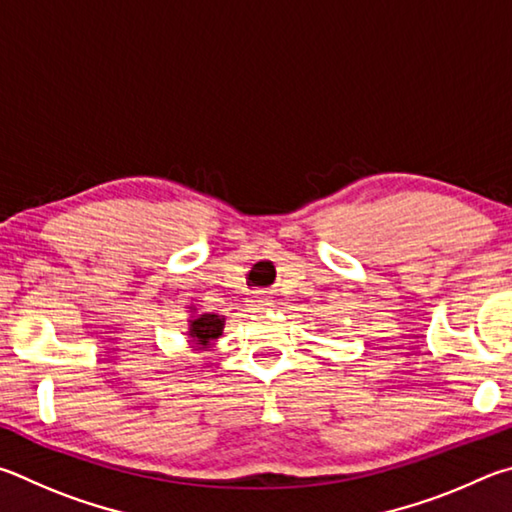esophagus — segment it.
<instances>
[{
    "instance_id": "1",
    "label": "esophagus",
    "mask_w": 512,
    "mask_h": 512,
    "mask_svg": "<svg viewBox=\"0 0 512 512\" xmlns=\"http://www.w3.org/2000/svg\"><path fill=\"white\" fill-rule=\"evenodd\" d=\"M249 303H251V308H254V310H270L274 306L270 294H254V297L249 299Z\"/></svg>"
}]
</instances>
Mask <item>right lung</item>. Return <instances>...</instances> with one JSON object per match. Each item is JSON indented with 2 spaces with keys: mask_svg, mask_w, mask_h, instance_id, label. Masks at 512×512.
I'll list each match as a JSON object with an SVG mask.
<instances>
[{
  "mask_svg": "<svg viewBox=\"0 0 512 512\" xmlns=\"http://www.w3.org/2000/svg\"><path fill=\"white\" fill-rule=\"evenodd\" d=\"M191 317H188V342L206 348L211 346L222 335L224 330V315H215V312H197L195 306H191Z\"/></svg>",
  "mask_w": 512,
  "mask_h": 512,
  "instance_id": "1",
  "label": "right lung"
}]
</instances>
